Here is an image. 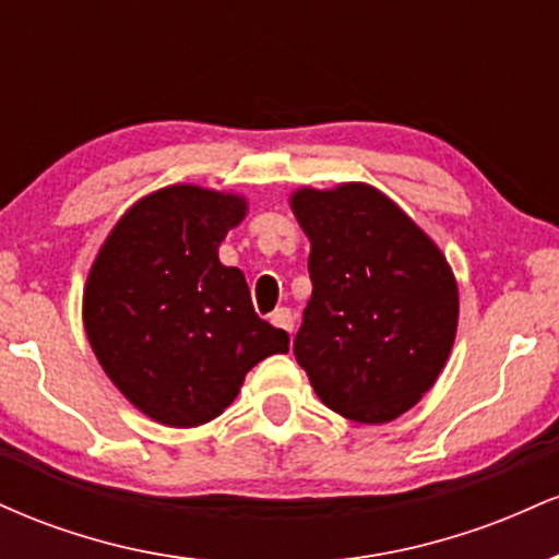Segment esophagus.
<instances>
[{"label":"esophagus","mask_w":559,"mask_h":559,"mask_svg":"<svg viewBox=\"0 0 559 559\" xmlns=\"http://www.w3.org/2000/svg\"><path fill=\"white\" fill-rule=\"evenodd\" d=\"M271 323L275 325V329H284L286 333H292L294 331L292 310H288V307H278V310H275L271 316Z\"/></svg>","instance_id":"obj_1"}]
</instances>
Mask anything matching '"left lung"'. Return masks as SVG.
Returning <instances> with one entry per match:
<instances>
[{"instance_id":"1","label":"left lung","mask_w":559,"mask_h":559,"mask_svg":"<svg viewBox=\"0 0 559 559\" xmlns=\"http://www.w3.org/2000/svg\"><path fill=\"white\" fill-rule=\"evenodd\" d=\"M292 210L310 239L312 297L294 355L325 407L357 423L407 413L444 370L457 281L441 249L368 183L305 189Z\"/></svg>"}]
</instances>
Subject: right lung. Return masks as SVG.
Listing matches in <instances>:
<instances>
[{"label": "right lung", "instance_id": "obj_1", "mask_svg": "<svg viewBox=\"0 0 559 559\" xmlns=\"http://www.w3.org/2000/svg\"><path fill=\"white\" fill-rule=\"evenodd\" d=\"M243 215L239 194L168 186L120 217L88 273L83 325L96 360L163 426L217 418L254 365L288 352V333L254 312L243 273L217 260Z\"/></svg>", "mask_w": 559, "mask_h": 559}]
</instances>
